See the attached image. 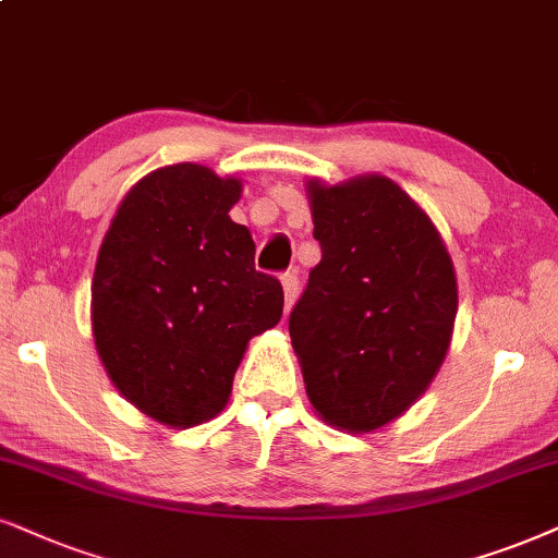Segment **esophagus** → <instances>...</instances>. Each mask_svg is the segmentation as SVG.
<instances>
[{"instance_id": "1", "label": "esophagus", "mask_w": 558, "mask_h": 558, "mask_svg": "<svg viewBox=\"0 0 558 558\" xmlns=\"http://www.w3.org/2000/svg\"><path fill=\"white\" fill-rule=\"evenodd\" d=\"M280 283H283V293H286V312L293 306L295 295H299V278H295V272H286L283 278H280Z\"/></svg>"}]
</instances>
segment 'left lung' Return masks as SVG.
<instances>
[{
	"label": "left lung",
	"mask_w": 558,
	"mask_h": 558,
	"mask_svg": "<svg viewBox=\"0 0 558 558\" xmlns=\"http://www.w3.org/2000/svg\"><path fill=\"white\" fill-rule=\"evenodd\" d=\"M322 263L291 312L306 397L337 429L373 433L417 401L446 361L458 283L440 231L384 174L308 180Z\"/></svg>",
	"instance_id": "obj_1"
}]
</instances>
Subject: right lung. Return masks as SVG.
Here are the masks:
<instances>
[{"label": "right lung", "instance_id": "right-lung-1", "mask_svg": "<svg viewBox=\"0 0 558 558\" xmlns=\"http://www.w3.org/2000/svg\"><path fill=\"white\" fill-rule=\"evenodd\" d=\"M242 180L182 161L118 206L92 278V335L112 386L159 425L187 429L229 404L246 342L283 316V288L255 270L231 221Z\"/></svg>", "mask_w": 558, "mask_h": 558}]
</instances>
